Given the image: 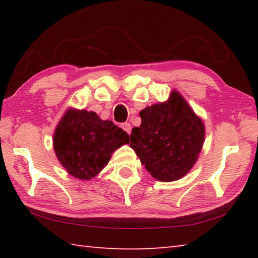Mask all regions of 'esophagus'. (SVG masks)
Masks as SVG:
<instances>
[{
  "label": "esophagus",
  "instance_id": "obj_1",
  "mask_svg": "<svg viewBox=\"0 0 258 258\" xmlns=\"http://www.w3.org/2000/svg\"><path fill=\"white\" fill-rule=\"evenodd\" d=\"M121 128H123L126 133L130 134L131 131H132V126H131L130 123H123L121 124Z\"/></svg>",
  "mask_w": 258,
  "mask_h": 258
}]
</instances>
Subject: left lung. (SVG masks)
Returning a JSON list of instances; mask_svg holds the SVG:
<instances>
[{"label": "left lung", "instance_id": "8db88e82", "mask_svg": "<svg viewBox=\"0 0 258 258\" xmlns=\"http://www.w3.org/2000/svg\"><path fill=\"white\" fill-rule=\"evenodd\" d=\"M141 125L130 135V147L152 177L176 181L197 161L205 140V125L184 98L172 91L165 102L140 111Z\"/></svg>", "mask_w": 258, "mask_h": 258}]
</instances>
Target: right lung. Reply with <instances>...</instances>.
<instances>
[{"label": "right lung", "instance_id": "obj_1", "mask_svg": "<svg viewBox=\"0 0 258 258\" xmlns=\"http://www.w3.org/2000/svg\"><path fill=\"white\" fill-rule=\"evenodd\" d=\"M128 143V134L94 111L68 109L53 134V149L68 174L91 180L102 171L111 154Z\"/></svg>", "mask_w": 258, "mask_h": 258}]
</instances>
